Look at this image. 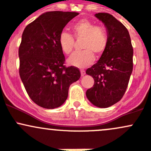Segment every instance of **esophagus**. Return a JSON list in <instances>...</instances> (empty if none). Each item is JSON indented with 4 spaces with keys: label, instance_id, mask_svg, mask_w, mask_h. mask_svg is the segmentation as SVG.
<instances>
[{
    "label": "esophagus",
    "instance_id": "esophagus-1",
    "mask_svg": "<svg viewBox=\"0 0 151 151\" xmlns=\"http://www.w3.org/2000/svg\"><path fill=\"white\" fill-rule=\"evenodd\" d=\"M80 73H81V76L83 77V76H84L85 74V70H83V69L80 70Z\"/></svg>",
    "mask_w": 151,
    "mask_h": 151
}]
</instances>
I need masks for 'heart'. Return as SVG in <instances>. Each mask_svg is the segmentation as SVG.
I'll list each match as a JSON object with an SVG mask.
<instances>
[{
	"instance_id": "heart-1",
	"label": "heart",
	"mask_w": 151,
	"mask_h": 151,
	"mask_svg": "<svg viewBox=\"0 0 151 151\" xmlns=\"http://www.w3.org/2000/svg\"><path fill=\"white\" fill-rule=\"evenodd\" d=\"M73 36L76 39H83L82 49L84 50L74 52L68 58V63L77 68H85L92 64L95 59L94 55L100 56L104 52L108 45L106 30L101 26H96L88 19H81L72 26ZM60 49L68 55L74 49V37L67 33H60L58 39Z\"/></svg>"
}]
</instances>
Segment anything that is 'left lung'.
<instances>
[{
	"instance_id": "8db88e82",
	"label": "left lung",
	"mask_w": 151,
	"mask_h": 151,
	"mask_svg": "<svg viewBox=\"0 0 151 151\" xmlns=\"http://www.w3.org/2000/svg\"><path fill=\"white\" fill-rule=\"evenodd\" d=\"M104 24L108 45L96 63L86 70L94 79L86 96L94 106L106 108L122 99L133 70V47L127 28L108 13L95 14Z\"/></svg>"
}]
</instances>
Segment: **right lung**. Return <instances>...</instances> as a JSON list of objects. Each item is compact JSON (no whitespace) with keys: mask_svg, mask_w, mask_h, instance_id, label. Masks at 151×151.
<instances>
[{"mask_svg":"<svg viewBox=\"0 0 151 151\" xmlns=\"http://www.w3.org/2000/svg\"><path fill=\"white\" fill-rule=\"evenodd\" d=\"M77 12H48L28 24L19 47V76L32 101L45 109L61 106L71 84L80 79L74 66H65L58 39Z\"/></svg>","mask_w":151,"mask_h":151,"instance_id":"add662e5","label":"right lung"}]
</instances>
